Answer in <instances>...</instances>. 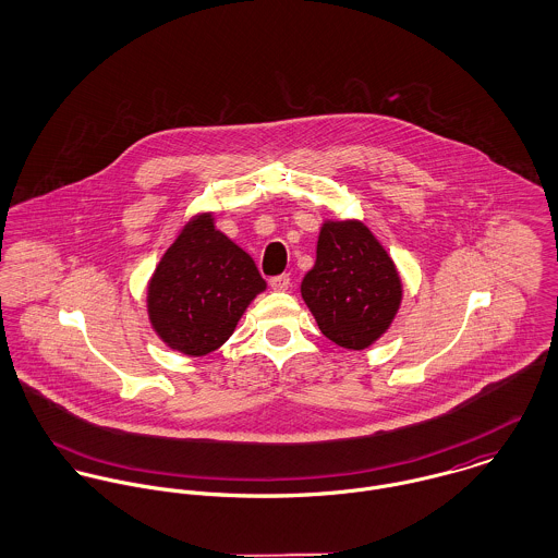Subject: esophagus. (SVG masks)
<instances>
[{
	"instance_id": "1",
	"label": "esophagus",
	"mask_w": 558,
	"mask_h": 558,
	"mask_svg": "<svg viewBox=\"0 0 558 558\" xmlns=\"http://www.w3.org/2000/svg\"><path fill=\"white\" fill-rule=\"evenodd\" d=\"M270 288L275 292H286L290 288V275H277L270 279Z\"/></svg>"
}]
</instances>
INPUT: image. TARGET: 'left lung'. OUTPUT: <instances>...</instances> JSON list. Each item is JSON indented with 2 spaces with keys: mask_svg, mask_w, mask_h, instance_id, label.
Returning <instances> with one entry per match:
<instances>
[{
  "mask_svg": "<svg viewBox=\"0 0 558 558\" xmlns=\"http://www.w3.org/2000/svg\"><path fill=\"white\" fill-rule=\"evenodd\" d=\"M301 296L330 341L365 350L391 328L403 283L396 262L363 221L326 219Z\"/></svg>",
  "mask_w": 558,
  "mask_h": 558,
  "instance_id": "1",
  "label": "left lung"
}]
</instances>
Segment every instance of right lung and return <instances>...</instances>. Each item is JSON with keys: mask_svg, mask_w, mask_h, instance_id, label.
Returning a JSON list of instances; mask_svg holds the SVG:
<instances>
[{"mask_svg": "<svg viewBox=\"0 0 558 558\" xmlns=\"http://www.w3.org/2000/svg\"><path fill=\"white\" fill-rule=\"evenodd\" d=\"M266 290L253 257L197 213L162 253L148 281L146 310L160 341L186 356H206L236 330Z\"/></svg>", "mask_w": 558, "mask_h": 558, "instance_id": "obj_1", "label": "right lung"}]
</instances>
